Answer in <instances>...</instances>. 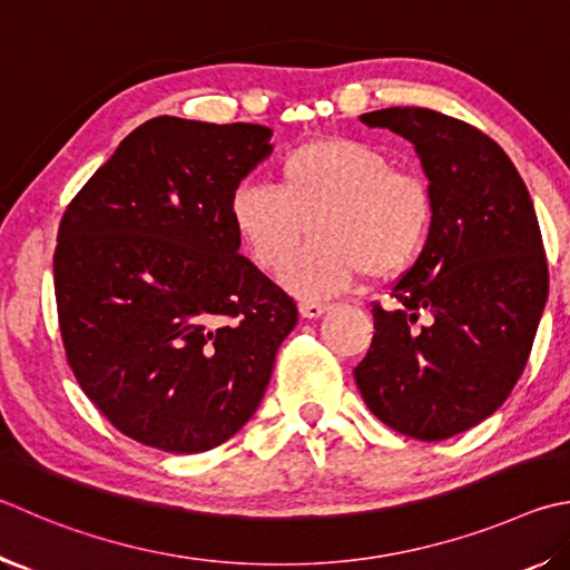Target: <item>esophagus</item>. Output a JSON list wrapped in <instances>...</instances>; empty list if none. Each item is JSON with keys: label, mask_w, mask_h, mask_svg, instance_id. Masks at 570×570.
Masks as SVG:
<instances>
[{"label": "esophagus", "mask_w": 570, "mask_h": 570, "mask_svg": "<svg viewBox=\"0 0 570 570\" xmlns=\"http://www.w3.org/2000/svg\"><path fill=\"white\" fill-rule=\"evenodd\" d=\"M328 312L326 304H316V302H304L302 306H298V314H302L304 318H318L324 316Z\"/></svg>", "instance_id": "esophagus-1"}]
</instances>
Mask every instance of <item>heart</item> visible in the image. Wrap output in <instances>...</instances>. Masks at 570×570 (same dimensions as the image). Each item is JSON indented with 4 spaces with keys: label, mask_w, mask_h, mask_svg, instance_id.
I'll list each match as a JSON object with an SVG mask.
<instances>
[{
    "label": "heart",
    "mask_w": 570,
    "mask_h": 570,
    "mask_svg": "<svg viewBox=\"0 0 570 570\" xmlns=\"http://www.w3.org/2000/svg\"><path fill=\"white\" fill-rule=\"evenodd\" d=\"M433 216L426 179L348 137L296 144L276 161V189L242 184L229 196L236 239L264 272L282 266L306 230L315 234L278 274L302 298L336 296L361 274H403L426 249Z\"/></svg>",
    "instance_id": "heart-1"
}]
</instances>
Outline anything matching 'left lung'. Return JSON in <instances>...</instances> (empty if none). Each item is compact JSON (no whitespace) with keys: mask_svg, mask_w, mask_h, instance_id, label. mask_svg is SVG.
<instances>
[{"mask_svg":"<svg viewBox=\"0 0 570 570\" xmlns=\"http://www.w3.org/2000/svg\"><path fill=\"white\" fill-rule=\"evenodd\" d=\"M416 149L433 191V232L391 296L354 368L366 406L393 431L443 441L503 406L529 361L548 298L531 194L499 144L421 107L361 114Z\"/></svg>","mask_w":570,"mask_h":570,"instance_id":"8db88e82","label":"left lung"}]
</instances>
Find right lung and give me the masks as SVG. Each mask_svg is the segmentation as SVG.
Segmentation results:
<instances>
[{
    "instance_id": "right-lung-1",
    "label": "right lung",
    "mask_w": 570,
    "mask_h": 570,
    "mask_svg": "<svg viewBox=\"0 0 570 570\" xmlns=\"http://www.w3.org/2000/svg\"><path fill=\"white\" fill-rule=\"evenodd\" d=\"M262 124L144 121L71 199L55 294L67 361L129 439L169 453L254 416L298 312L239 254L229 196L272 154Z\"/></svg>"
}]
</instances>
